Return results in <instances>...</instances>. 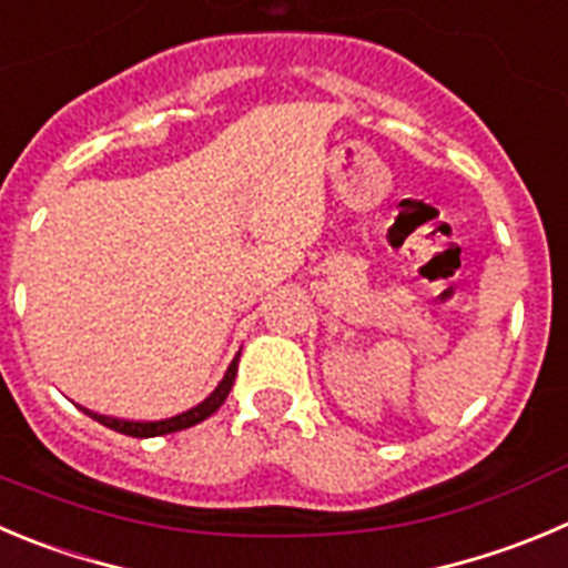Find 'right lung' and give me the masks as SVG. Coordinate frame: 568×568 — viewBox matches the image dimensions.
I'll return each instance as SVG.
<instances>
[{"instance_id": "obj_1", "label": "right lung", "mask_w": 568, "mask_h": 568, "mask_svg": "<svg viewBox=\"0 0 568 568\" xmlns=\"http://www.w3.org/2000/svg\"><path fill=\"white\" fill-rule=\"evenodd\" d=\"M237 358H241V353H237L235 358H232V364L226 367L224 378H221V384L215 386V389L210 392V395L201 400V404H195L193 409L182 412V415H173V417H164V420H120V417H109V415H98V412H87L92 420L103 423V426L114 428V432L120 434H129V437H162V434H173V432H182V428H190L195 426V423L206 420V417L212 415V412H219L221 404L226 400V395H230L232 384H235V373H237Z\"/></svg>"}]
</instances>
